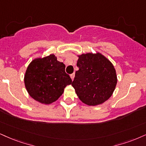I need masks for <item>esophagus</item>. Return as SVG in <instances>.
Segmentation results:
<instances>
[{"mask_svg":"<svg viewBox=\"0 0 146 146\" xmlns=\"http://www.w3.org/2000/svg\"><path fill=\"white\" fill-rule=\"evenodd\" d=\"M74 76H75V74L74 73H73V74H70V77H71V78H72V80H74Z\"/></svg>","mask_w":146,"mask_h":146,"instance_id":"obj_1","label":"esophagus"}]
</instances>
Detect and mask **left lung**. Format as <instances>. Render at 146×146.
<instances>
[{"instance_id":"8db88e82","label":"left lung","mask_w":146,"mask_h":146,"mask_svg":"<svg viewBox=\"0 0 146 146\" xmlns=\"http://www.w3.org/2000/svg\"><path fill=\"white\" fill-rule=\"evenodd\" d=\"M72 85L84 104L97 106L110 98L117 83L114 66L102 54L87 53L79 55Z\"/></svg>"}]
</instances>
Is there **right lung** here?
Returning a JSON list of instances; mask_svg holds the SVG:
<instances>
[{"label":"right lung","mask_w":146,"mask_h":146,"mask_svg":"<svg viewBox=\"0 0 146 146\" xmlns=\"http://www.w3.org/2000/svg\"><path fill=\"white\" fill-rule=\"evenodd\" d=\"M65 65L53 55L35 59L27 68L24 76L28 93L36 101L44 104L55 102L72 79L65 72Z\"/></svg>","instance_id":"1"}]
</instances>
